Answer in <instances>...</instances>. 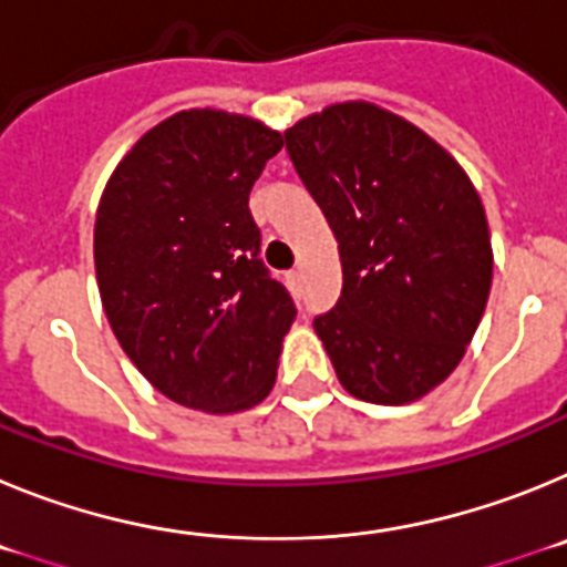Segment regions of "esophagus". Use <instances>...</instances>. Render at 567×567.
Listing matches in <instances>:
<instances>
[{"mask_svg":"<svg viewBox=\"0 0 567 567\" xmlns=\"http://www.w3.org/2000/svg\"><path fill=\"white\" fill-rule=\"evenodd\" d=\"M287 284H289V287H298V284H300V272H298V269H292V272H289L287 275Z\"/></svg>","mask_w":567,"mask_h":567,"instance_id":"esophagus-1","label":"esophagus"}]
</instances>
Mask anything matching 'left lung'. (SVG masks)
<instances>
[{
	"instance_id": "1",
	"label": "left lung",
	"mask_w": 567,
	"mask_h": 567,
	"mask_svg": "<svg viewBox=\"0 0 567 567\" xmlns=\"http://www.w3.org/2000/svg\"><path fill=\"white\" fill-rule=\"evenodd\" d=\"M284 135L338 240L343 289L315 332L340 385L378 405L425 398L463 360L491 292L480 193L432 135L372 102L329 104Z\"/></svg>"
}]
</instances>
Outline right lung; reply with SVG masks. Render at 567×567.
<instances>
[{
  "mask_svg": "<svg viewBox=\"0 0 567 567\" xmlns=\"http://www.w3.org/2000/svg\"><path fill=\"white\" fill-rule=\"evenodd\" d=\"M284 135L224 110H182L110 175L93 229L102 307L124 354L195 412L272 392L292 298L264 267L249 189Z\"/></svg>",
  "mask_w": 567,
  "mask_h": 567,
  "instance_id": "add662e5",
  "label": "right lung"
}]
</instances>
